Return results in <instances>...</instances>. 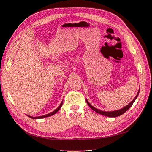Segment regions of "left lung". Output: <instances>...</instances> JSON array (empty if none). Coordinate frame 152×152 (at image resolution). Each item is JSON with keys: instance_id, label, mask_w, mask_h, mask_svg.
<instances>
[{"instance_id": "left-lung-1", "label": "left lung", "mask_w": 152, "mask_h": 152, "mask_svg": "<svg viewBox=\"0 0 152 152\" xmlns=\"http://www.w3.org/2000/svg\"><path fill=\"white\" fill-rule=\"evenodd\" d=\"M139 92H140V90H139V91H138V92H137V95H136L135 97L134 98V99H133V101L131 102H129V103L127 105V106L124 107L122 108V109H121L117 110H113V111H103V110H101L96 109V108L94 107L93 106H92V105L91 104V103H90V102L88 101H87V99H86V101L87 102V104H88V106L91 107L92 110H94L95 112L99 113V114H101V115H104V116H107V117H119V116H120V115H123V113H125L131 107H132V105L133 104V102H135L136 99H137V98L138 95H139Z\"/></svg>"}]
</instances>
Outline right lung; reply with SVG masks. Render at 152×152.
Here are the masks:
<instances>
[{"label": "right lung", "instance_id": "add662e5", "mask_svg": "<svg viewBox=\"0 0 152 152\" xmlns=\"http://www.w3.org/2000/svg\"><path fill=\"white\" fill-rule=\"evenodd\" d=\"M62 104H63V101H61V104L60 106H59L57 109H56V110H53V112H51L50 113H49V114H47V115H42V116H39V117H31V116H29V115H27L28 117H29L30 118H31V119H42V118H45V117H50L51 116V115H54L56 114V113H57L59 110L60 109V108L61 107V106H62Z\"/></svg>", "mask_w": 152, "mask_h": 152}]
</instances>
